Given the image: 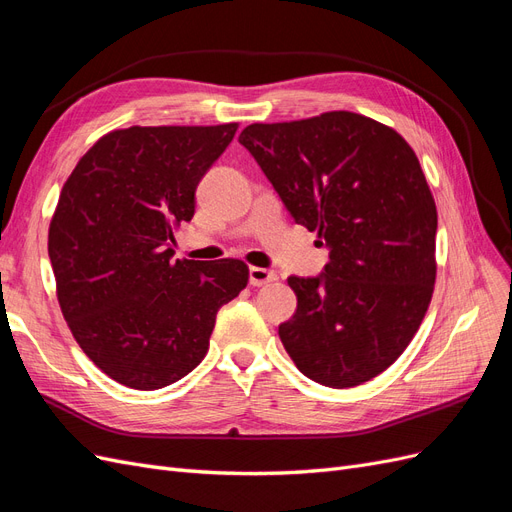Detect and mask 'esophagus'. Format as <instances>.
Returning a JSON list of instances; mask_svg holds the SVG:
<instances>
[{"instance_id": "34e87169", "label": "esophagus", "mask_w": 512, "mask_h": 512, "mask_svg": "<svg viewBox=\"0 0 512 512\" xmlns=\"http://www.w3.org/2000/svg\"><path fill=\"white\" fill-rule=\"evenodd\" d=\"M277 275L271 269H262V267H250V284L252 286H264L273 281Z\"/></svg>"}]
</instances>
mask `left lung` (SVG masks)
<instances>
[{"label":"left lung","mask_w":512,"mask_h":512,"mask_svg":"<svg viewBox=\"0 0 512 512\" xmlns=\"http://www.w3.org/2000/svg\"><path fill=\"white\" fill-rule=\"evenodd\" d=\"M239 144L328 248L320 275L288 277L298 305L281 343L315 383L377 377L415 337L436 279V205L415 152L354 112L250 125Z\"/></svg>","instance_id":"obj_1"}]
</instances>
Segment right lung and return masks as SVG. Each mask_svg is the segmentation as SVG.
Instances as JSON below:
<instances>
[{"label":"right lung","instance_id":"obj_1","mask_svg":"<svg viewBox=\"0 0 512 512\" xmlns=\"http://www.w3.org/2000/svg\"><path fill=\"white\" fill-rule=\"evenodd\" d=\"M218 127L108 133L69 175L48 231L59 305L84 354L133 390L197 368L216 313L248 286L241 260H173L203 175L233 142Z\"/></svg>","mask_w":512,"mask_h":512}]
</instances>
